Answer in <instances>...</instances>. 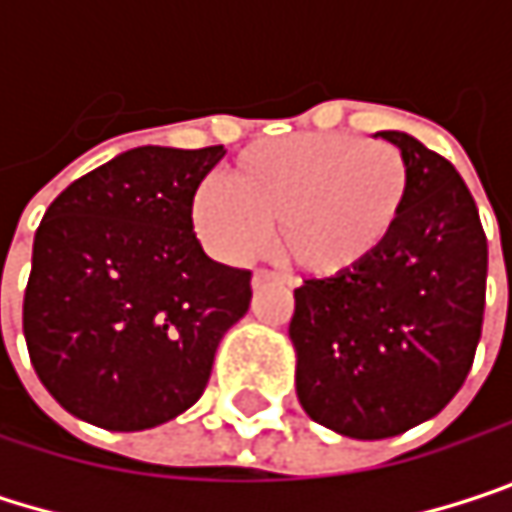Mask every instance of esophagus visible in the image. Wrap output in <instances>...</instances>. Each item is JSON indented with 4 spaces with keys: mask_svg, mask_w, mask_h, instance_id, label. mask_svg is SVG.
<instances>
[{
    "mask_svg": "<svg viewBox=\"0 0 512 512\" xmlns=\"http://www.w3.org/2000/svg\"><path fill=\"white\" fill-rule=\"evenodd\" d=\"M272 281H287V278H281V275H275V272H269V269H257L255 275H252V287H263V284H272Z\"/></svg>",
    "mask_w": 512,
    "mask_h": 512,
    "instance_id": "1",
    "label": "esophagus"
}]
</instances>
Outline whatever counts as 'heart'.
<instances>
[{"instance_id": "b5f03b06", "label": "heart", "mask_w": 512, "mask_h": 512, "mask_svg": "<svg viewBox=\"0 0 512 512\" xmlns=\"http://www.w3.org/2000/svg\"><path fill=\"white\" fill-rule=\"evenodd\" d=\"M412 171L391 142L299 133L246 148L192 198L204 246L228 263L255 257L272 237L314 278H341L382 252L406 210Z\"/></svg>"}]
</instances>
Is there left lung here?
<instances>
[{
	"instance_id": "obj_1",
	"label": "left lung",
	"mask_w": 512,
	"mask_h": 512,
	"mask_svg": "<svg viewBox=\"0 0 512 512\" xmlns=\"http://www.w3.org/2000/svg\"><path fill=\"white\" fill-rule=\"evenodd\" d=\"M412 171L400 225L341 278L293 290L296 394L311 421L388 439L439 415L471 370L486 305V234L460 171L409 133L385 130Z\"/></svg>"
}]
</instances>
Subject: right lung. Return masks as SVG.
Wrapping results in <instances>:
<instances>
[{"label": "right lung", "instance_id": "add662e5", "mask_svg": "<svg viewBox=\"0 0 512 512\" xmlns=\"http://www.w3.org/2000/svg\"><path fill=\"white\" fill-rule=\"evenodd\" d=\"M222 145L133 148L73 180L35 234L23 335L44 388L76 418L151 430L207 388L252 272L204 255L192 198Z\"/></svg>", "mask_w": 512, "mask_h": 512}]
</instances>
